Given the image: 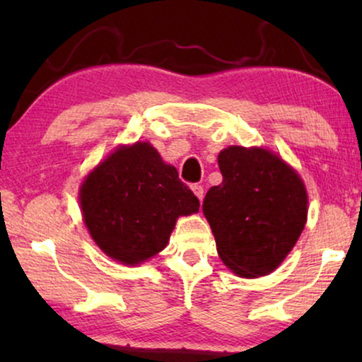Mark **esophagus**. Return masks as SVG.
Returning a JSON list of instances; mask_svg holds the SVG:
<instances>
[{
    "label": "esophagus",
    "mask_w": 362,
    "mask_h": 362,
    "mask_svg": "<svg viewBox=\"0 0 362 362\" xmlns=\"http://www.w3.org/2000/svg\"><path fill=\"white\" fill-rule=\"evenodd\" d=\"M192 191H194V194L199 197V201L204 199V187L201 185H192Z\"/></svg>",
    "instance_id": "34e87169"
}]
</instances>
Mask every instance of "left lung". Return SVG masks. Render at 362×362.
I'll use <instances>...</instances> for the list:
<instances>
[{
  "mask_svg": "<svg viewBox=\"0 0 362 362\" xmlns=\"http://www.w3.org/2000/svg\"><path fill=\"white\" fill-rule=\"evenodd\" d=\"M222 182L202 202L222 262L237 275L274 272L298 240L306 222L303 181L264 148L229 146L219 153Z\"/></svg>",
  "mask_w": 362,
  "mask_h": 362,
  "instance_id": "obj_1",
  "label": "left lung"
}]
</instances>
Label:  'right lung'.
<instances>
[{
    "label": "right lung",
    "mask_w": 362,
    "mask_h": 362,
    "mask_svg": "<svg viewBox=\"0 0 362 362\" xmlns=\"http://www.w3.org/2000/svg\"><path fill=\"white\" fill-rule=\"evenodd\" d=\"M83 221L108 257L135 265L163 250L180 216L199 199L150 143L120 146L81 187Z\"/></svg>",
    "instance_id": "right-lung-1"
}]
</instances>
